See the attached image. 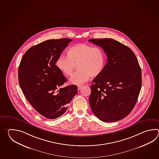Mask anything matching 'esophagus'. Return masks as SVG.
Wrapping results in <instances>:
<instances>
[{
  "instance_id": "1",
  "label": "esophagus",
  "mask_w": 159,
  "mask_h": 159,
  "mask_svg": "<svg viewBox=\"0 0 159 159\" xmlns=\"http://www.w3.org/2000/svg\"><path fill=\"white\" fill-rule=\"evenodd\" d=\"M83 87V85H78V90H80V89H81V88Z\"/></svg>"
}]
</instances>
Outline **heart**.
I'll use <instances>...</instances> for the list:
<instances>
[{
	"mask_svg": "<svg viewBox=\"0 0 159 159\" xmlns=\"http://www.w3.org/2000/svg\"><path fill=\"white\" fill-rule=\"evenodd\" d=\"M106 63L105 52L99 47L87 44H78L70 48L67 56H60L56 61L58 69L66 76L72 75L77 65L78 70L71 76L72 84H82L90 76L97 77L101 73Z\"/></svg>",
	"mask_w": 159,
	"mask_h": 159,
	"instance_id": "heart-1",
	"label": "heart"
}]
</instances>
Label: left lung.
Returning a JSON list of instances; mask_svg holds the SVG:
<instances>
[{
	"mask_svg": "<svg viewBox=\"0 0 159 159\" xmlns=\"http://www.w3.org/2000/svg\"><path fill=\"white\" fill-rule=\"evenodd\" d=\"M101 47L107 62L93 80L89 103L94 115L105 122L118 121L129 115L142 87V70L133 51L112 39H91Z\"/></svg>",
	"mask_w": 159,
	"mask_h": 159,
	"instance_id": "left-lung-1",
	"label": "left lung"
}]
</instances>
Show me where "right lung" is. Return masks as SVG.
Segmentation results:
<instances>
[{
  "label": "right lung",
  "mask_w": 159,
  "mask_h": 159,
  "mask_svg": "<svg viewBox=\"0 0 159 159\" xmlns=\"http://www.w3.org/2000/svg\"><path fill=\"white\" fill-rule=\"evenodd\" d=\"M69 39L45 41L30 48L19 67V82L27 101L40 115L54 119L63 115L77 94V86L62 88L66 78L56 66Z\"/></svg>",
  "instance_id": "add662e5"
}]
</instances>
